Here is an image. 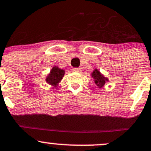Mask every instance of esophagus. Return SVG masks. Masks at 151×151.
Instances as JSON below:
<instances>
[{
	"mask_svg": "<svg viewBox=\"0 0 151 151\" xmlns=\"http://www.w3.org/2000/svg\"><path fill=\"white\" fill-rule=\"evenodd\" d=\"M73 70L76 73H80L81 71V68H73Z\"/></svg>",
	"mask_w": 151,
	"mask_h": 151,
	"instance_id": "34e87169",
	"label": "esophagus"
}]
</instances>
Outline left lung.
Returning a JSON list of instances; mask_svg holds the SVG:
<instances>
[{"mask_svg": "<svg viewBox=\"0 0 151 151\" xmlns=\"http://www.w3.org/2000/svg\"><path fill=\"white\" fill-rule=\"evenodd\" d=\"M92 77L94 79L95 83L98 87H99L100 88L102 87L105 84V82L107 81V78H105L101 74L99 71L98 70H94V71L92 73Z\"/></svg>", "mask_w": 151, "mask_h": 151, "instance_id": "left-lung-1", "label": "left lung"}]
</instances>
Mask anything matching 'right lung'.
<instances>
[{
    "label": "right lung",
    "instance_id": "add662e5",
    "mask_svg": "<svg viewBox=\"0 0 151 151\" xmlns=\"http://www.w3.org/2000/svg\"><path fill=\"white\" fill-rule=\"evenodd\" d=\"M64 73H65V71L64 70H61L57 67H53L50 71V73L47 77L46 81L48 84L56 87L58 83L60 82V81L62 79Z\"/></svg>",
    "mask_w": 151,
    "mask_h": 151
}]
</instances>
